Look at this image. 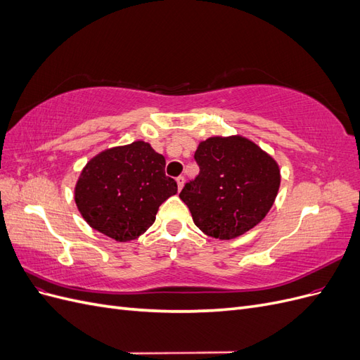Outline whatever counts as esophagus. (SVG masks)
<instances>
[{"label":"esophagus","mask_w":360,"mask_h":360,"mask_svg":"<svg viewBox=\"0 0 360 360\" xmlns=\"http://www.w3.org/2000/svg\"><path fill=\"white\" fill-rule=\"evenodd\" d=\"M176 180H177V186H179V191H181L183 184H184V177H183V176H180V177H177Z\"/></svg>","instance_id":"1"}]
</instances>
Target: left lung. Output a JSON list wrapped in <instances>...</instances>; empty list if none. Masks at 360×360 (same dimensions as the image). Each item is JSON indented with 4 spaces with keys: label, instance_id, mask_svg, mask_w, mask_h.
<instances>
[{
    "label": "left lung",
    "instance_id": "left-lung-1",
    "mask_svg": "<svg viewBox=\"0 0 360 360\" xmlns=\"http://www.w3.org/2000/svg\"><path fill=\"white\" fill-rule=\"evenodd\" d=\"M195 160L200 174L184 184L180 198L204 234L230 240L264 219L281 184L274 158L250 139L234 135L201 141Z\"/></svg>",
    "mask_w": 360,
    "mask_h": 360
}]
</instances>
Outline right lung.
Returning <instances> with one entry per match:
<instances>
[{
    "mask_svg": "<svg viewBox=\"0 0 360 360\" xmlns=\"http://www.w3.org/2000/svg\"><path fill=\"white\" fill-rule=\"evenodd\" d=\"M177 193L165 158L148 143L108 148L94 156L75 186V202L91 228L129 242L153 225L159 205Z\"/></svg>",
    "mask_w": 360,
    "mask_h": 360,
    "instance_id": "add662e5",
    "label": "right lung"
}]
</instances>
